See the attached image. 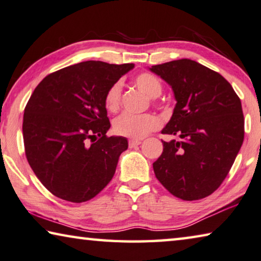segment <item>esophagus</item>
<instances>
[{
	"instance_id": "obj_1",
	"label": "esophagus",
	"mask_w": 261,
	"mask_h": 261,
	"mask_svg": "<svg viewBox=\"0 0 261 261\" xmlns=\"http://www.w3.org/2000/svg\"><path fill=\"white\" fill-rule=\"evenodd\" d=\"M129 147L130 148H134V147H136V146H139V144H141V140H136V139H132V140H129Z\"/></svg>"
}]
</instances>
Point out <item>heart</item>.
<instances>
[{"mask_svg":"<svg viewBox=\"0 0 261 261\" xmlns=\"http://www.w3.org/2000/svg\"><path fill=\"white\" fill-rule=\"evenodd\" d=\"M134 83L141 91L146 93L148 97H159L163 87L161 81L155 75L149 72H142L134 80ZM121 84L117 82L109 89L105 97V105L109 111H117L120 105ZM161 126L160 119L153 114L134 115L129 113H123L114 120L113 129L115 134L126 136L132 139H142L150 132L157 129Z\"/></svg>","mask_w":261,"mask_h":261,"instance_id":"heart-1","label":"heart"}]
</instances>
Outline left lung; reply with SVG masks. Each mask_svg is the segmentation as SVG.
<instances>
[{
  "mask_svg": "<svg viewBox=\"0 0 261 261\" xmlns=\"http://www.w3.org/2000/svg\"><path fill=\"white\" fill-rule=\"evenodd\" d=\"M172 88V117L162 134L179 140L163 142L153 166L160 182L186 201L219 189L228 176L244 140L242 102L219 72L190 59L149 68Z\"/></svg>",
  "mask_w": 261,
  "mask_h": 261,
  "instance_id": "obj_1",
  "label": "left lung"
}]
</instances>
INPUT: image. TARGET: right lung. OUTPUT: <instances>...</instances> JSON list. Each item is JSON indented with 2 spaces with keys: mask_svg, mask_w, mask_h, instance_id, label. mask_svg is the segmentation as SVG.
<instances>
[{
  "mask_svg": "<svg viewBox=\"0 0 261 261\" xmlns=\"http://www.w3.org/2000/svg\"><path fill=\"white\" fill-rule=\"evenodd\" d=\"M133 63L85 61L38 84L24 110L25 155L50 193L69 202L92 199L113 178L126 138L106 133L105 97Z\"/></svg>",
  "mask_w": 261,
  "mask_h": 261,
  "instance_id": "add662e5",
  "label": "right lung"
}]
</instances>
